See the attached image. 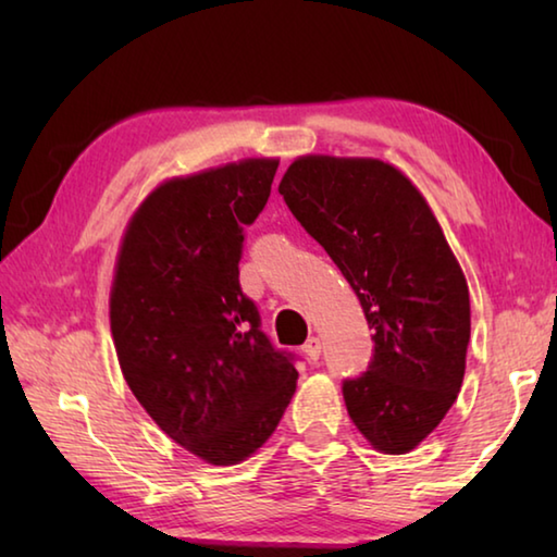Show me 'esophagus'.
<instances>
[{"label": "esophagus", "mask_w": 557, "mask_h": 557, "mask_svg": "<svg viewBox=\"0 0 557 557\" xmlns=\"http://www.w3.org/2000/svg\"><path fill=\"white\" fill-rule=\"evenodd\" d=\"M301 351H305V356L309 358V361H317L319 356H322V342H319L317 336H309L305 346H301Z\"/></svg>", "instance_id": "1"}]
</instances>
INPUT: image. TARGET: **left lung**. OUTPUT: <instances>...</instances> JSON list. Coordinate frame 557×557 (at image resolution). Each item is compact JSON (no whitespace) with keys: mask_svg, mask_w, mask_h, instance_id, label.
<instances>
[{"mask_svg":"<svg viewBox=\"0 0 557 557\" xmlns=\"http://www.w3.org/2000/svg\"><path fill=\"white\" fill-rule=\"evenodd\" d=\"M280 194L373 332L369 369L342 383L348 418L379 451L405 455L465 381L469 289L455 252L410 178L379 159L299 157Z\"/></svg>","mask_w":557,"mask_h":557,"instance_id":"left-lung-1","label":"left lung"}]
</instances>
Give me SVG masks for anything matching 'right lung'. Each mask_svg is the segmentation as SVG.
<instances>
[{
  "label": "right lung",
  "mask_w": 557,
  "mask_h": 557,
  "mask_svg": "<svg viewBox=\"0 0 557 557\" xmlns=\"http://www.w3.org/2000/svg\"><path fill=\"white\" fill-rule=\"evenodd\" d=\"M277 159L172 178L122 238L110 329L129 391L159 428L211 465L250 457L297 388V356L243 295L245 225L270 199Z\"/></svg>",
  "instance_id": "1"
}]
</instances>
